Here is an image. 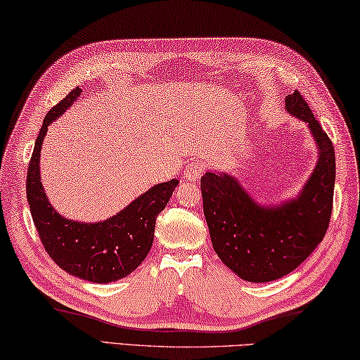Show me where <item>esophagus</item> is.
<instances>
[{
	"label": "esophagus",
	"instance_id": "obj_1",
	"mask_svg": "<svg viewBox=\"0 0 360 360\" xmlns=\"http://www.w3.org/2000/svg\"><path fill=\"white\" fill-rule=\"evenodd\" d=\"M203 172H205V166H203V162L202 161H193L185 167L183 175H185V179H188L189 181H195L198 179H200V175Z\"/></svg>",
	"mask_w": 360,
	"mask_h": 360
}]
</instances>
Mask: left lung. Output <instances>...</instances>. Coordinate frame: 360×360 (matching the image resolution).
Returning a JSON list of instances; mask_svg holds the SVG:
<instances>
[{
  "mask_svg": "<svg viewBox=\"0 0 360 360\" xmlns=\"http://www.w3.org/2000/svg\"><path fill=\"white\" fill-rule=\"evenodd\" d=\"M285 108L306 122L318 146L316 166L296 199L262 207L232 175L207 172L200 179L214 252L248 282H271L296 269L323 241L330 221L334 146L300 91L287 96Z\"/></svg>",
  "mask_w": 360,
  "mask_h": 360,
  "instance_id": "8db88e82",
  "label": "left lung"
}]
</instances>
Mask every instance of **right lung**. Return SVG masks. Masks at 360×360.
<instances>
[{"label":"right lung","instance_id":"add662e5","mask_svg":"<svg viewBox=\"0 0 360 360\" xmlns=\"http://www.w3.org/2000/svg\"><path fill=\"white\" fill-rule=\"evenodd\" d=\"M81 89L53 106L44 119L26 175V198L40 241L53 262L83 281L108 283L133 273L152 248L155 222L177 188L179 180L158 183L112 218L101 222L65 219L51 203L40 181V150L46 128L70 108Z\"/></svg>","mask_w":360,"mask_h":360}]
</instances>
